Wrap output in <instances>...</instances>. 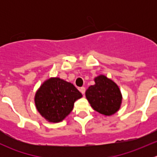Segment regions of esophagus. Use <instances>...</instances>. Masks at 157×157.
<instances>
[{
  "instance_id": "34e87169",
  "label": "esophagus",
  "mask_w": 157,
  "mask_h": 157,
  "mask_svg": "<svg viewBox=\"0 0 157 157\" xmlns=\"http://www.w3.org/2000/svg\"><path fill=\"white\" fill-rule=\"evenodd\" d=\"M80 93H82L83 95L85 94V91H86V89H85V87H81L80 89Z\"/></svg>"
}]
</instances>
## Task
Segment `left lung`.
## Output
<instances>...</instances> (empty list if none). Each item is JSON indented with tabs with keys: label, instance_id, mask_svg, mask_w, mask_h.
<instances>
[{
	"label": "left lung",
	"instance_id": "1",
	"mask_svg": "<svg viewBox=\"0 0 157 157\" xmlns=\"http://www.w3.org/2000/svg\"><path fill=\"white\" fill-rule=\"evenodd\" d=\"M95 84L86 90V98L90 106L105 116H111L121 108L122 94L118 85L105 75L94 78Z\"/></svg>",
	"mask_w": 157,
	"mask_h": 157
}]
</instances>
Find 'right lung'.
Instances as JSON below:
<instances>
[{"mask_svg": "<svg viewBox=\"0 0 157 157\" xmlns=\"http://www.w3.org/2000/svg\"><path fill=\"white\" fill-rule=\"evenodd\" d=\"M82 96L70 82L59 77H50L36 90L34 101L37 111L46 121L58 123L71 113L74 102Z\"/></svg>", "mask_w": 157, "mask_h": 157, "instance_id": "obj_1", "label": "right lung"}]
</instances>
